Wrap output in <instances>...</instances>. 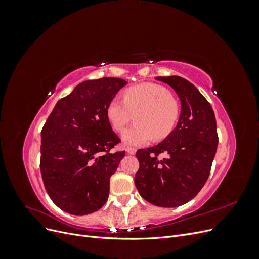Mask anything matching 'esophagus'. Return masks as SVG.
I'll return each instance as SVG.
<instances>
[{"label": "esophagus", "instance_id": "esophagus-1", "mask_svg": "<svg viewBox=\"0 0 259 259\" xmlns=\"http://www.w3.org/2000/svg\"><path fill=\"white\" fill-rule=\"evenodd\" d=\"M126 152L128 154H135L136 153V149L135 148H132V147H127L126 148Z\"/></svg>", "mask_w": 259, "mask_h": 259}]
</instances>
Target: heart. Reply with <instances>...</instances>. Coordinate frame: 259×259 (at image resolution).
<instances>
[{"mask_svg":"<svg viewBox=\"0 0 259 259\" xmlns=\"http://www.w3.org/2000/svg\"><path fill=\"white\" fill-rule=\"evenodd\" d=\"M108 120L115 131H121L136 114V124L124 130L122 142L142 146L153 138L166 137L179 116V106L168 90L154 83L132 86L124 93V100L113 98L107 109Z\"/></svg>","mask_w":259,"mask_h":259,"instance_id":"1","label":"heart"}]
</instances>
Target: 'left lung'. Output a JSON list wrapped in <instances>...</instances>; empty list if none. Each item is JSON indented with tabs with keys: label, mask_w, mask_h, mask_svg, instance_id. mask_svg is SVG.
Segmentation results:
<instances>
[{
	"label": "left lung",
	"mask_w": 259,
	"mask_h": 259,
	"mask_svg": "<svg viewBox=\"0 0 259 259\" xmlns=\"http://www.w3.org/2000/svg\"><path fill=\"white\" fill-rule=\"evenodd\" d=\"M155 80L176 92L182 109L176 127L163 142L136 152L135 186L151 204L176 207L192 200L209 176L218 146L216 119L210 104L189 81L177 75ZM161 153L167 158L159 160Z\"/></svg>",
	"instance_id": "obj_1"
}]
</instances>
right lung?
Segmentation results:
<instances>
[{
  "label": "right lung",
  "mask_w": 259,
  "mask_h": 259,
  "mask_svg": "<svg viewBox=\"0 0 259 259\" xmlns=\"http://www.w3.org/2000/svg\"><path fill=\"white\" fill-rule=\"evenodd\" d=\"M127 84L119 77L80 83L57 101L41 132V174L52 201L69 214L82 216L103 207L110 177L125 151L110 152L121 140L107 109Z\"/></svg>",
  "instance_id": "right-lung-1"
}]
</instances>
